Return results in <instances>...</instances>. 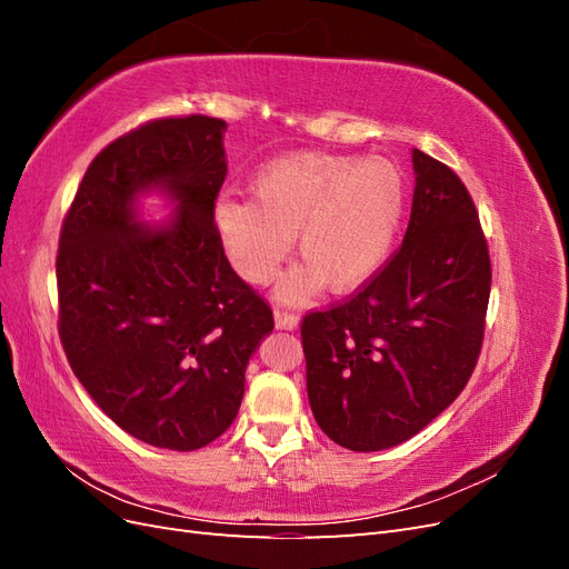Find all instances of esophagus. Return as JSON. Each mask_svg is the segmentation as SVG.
Returning a JSON list of instances; mask_svg holds the SVG:
<instances>
[{
  "label": "esophagus",
  "mask_w": 569,
  "mask_h": 569,
  "mask_svg": "<svg viewBox=\"0 0 569 569\" xmlns=\"http://www.w3.org/2000/svg\"><path fill=\"white\" fill-rule=\"evenodd\" d=\"M274 325H278V330H297L299 316L287 311V308H274Z\"/></svg>",
  "instance_id": "esophagus-1"
}]
</instances>
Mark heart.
<instances>
[{"label": "heart", "mask_w": 569, "mask_h": 569, "mask_svg": "<svg viewBox=\"0 0 569 569\" xmlns=\"http://www.w3.org/2000/svg\"><path fill=\"white\" fill-rule=\"evenodd\" d=\"M249 199L220 197L213 226L230 266L251 284L278 272L297 234L303 263L278 284L282 301L320 287L353 291L385 268L408 206L401 168L389 159L299 151L266 163Z\"/></svg>", "instance_id": "b5f03b06"}]
</instances>
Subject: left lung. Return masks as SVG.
<instances>
[{
    "mask_svg": "<svg viewBox=\"0 0 569 569\" xmlns=\"http://www.w3.org/2000/svg\"><path fill=\"white\" fill-rule=\"evenodd\" d=\"M416 192L399 251L351 299L301 322L316 422L349 451H382L449 408L477 366L491 261L475 201L412 149Z\"/></svg>",
    "mask_w": 569,
    "mask_h": 569,
    "instance_id": "8db88e82",
    "label": "left lung"
}]
</instances>
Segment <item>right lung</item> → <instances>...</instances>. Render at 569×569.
<instances>
[{
  "instance_id": "right-lung-1",
  "label": "right lung",
  "mask_w": 569,
  "mask_h": 569,
  "mask_svg": "<svg viewBox=\"0 0 569 569\" xmlns=\"http://www.w3.org/2000/svg\"><path fill=\"white\" fill-rule=\"evenodd\" d=\"M226 128L184 116L118 137L90 163L59 237L68 363L120 429L170 451H197L232 425L249 358L274 327L213 226ZM153 188L177 216L149 229L136 199Z\"/></svg>"
}]
</instances>
